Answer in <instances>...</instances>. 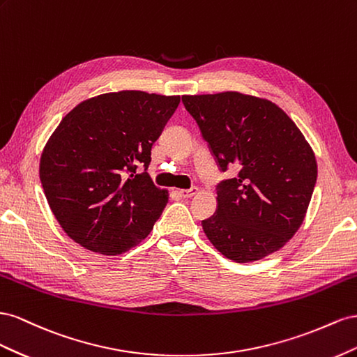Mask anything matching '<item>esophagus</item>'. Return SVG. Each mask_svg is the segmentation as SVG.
I'll use <instances>...</instances> for the list:
<instances>
[{"label": "esophagus", "instance_id": "1", "mask_svg": "<svg viewBox=\"0 0 357 357\" xmlns=\"http://www.w3.org/2000/svg\"><path fill=\"white\" fill-rule=\"evenodd\" d=\"M197 192H199V188L192 187V188H188V190H179V196L184 197V199H188V197L196 196Z\"/></svg>", "mask_w": 357, "mask_h": 357}]
</instances>
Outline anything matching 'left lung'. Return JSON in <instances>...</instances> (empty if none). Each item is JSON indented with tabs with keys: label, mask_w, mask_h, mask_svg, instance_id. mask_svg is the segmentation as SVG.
<instances>
[{
	"label": "left lung",
	"mask_w": 357,
	"mask_h": 357,
	"mask_svg": "<svg viewBox=\"0 0 357 357\" xmlns=\"http://www.w3.org/2000/svg\"><path fill=\"white\" fill-rule=\"evenodd\" d=\"M220 172L217 211L202 221L208 239L238 263L260 260L298 231L317 182L308 142L272 101L235 91L184 96Z\"/></svg>",
	"instance_id": "1"
}]
</instances>
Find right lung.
<instances>
[{
    "instance_id": "obj_1",
    "label": "right lung",
    "mask_w": 357,
    "mask_h": 357,
    "mask_svg": "<svg viewBox=\"0 0 357 357\" xmlns=\"http://www.w3.org/2000/svg\"><path fill=\"white\" fill-rule=\"evenodd\" d=\"M179 101L121 91L82 101L59 122L40 158V181L79 245L115 256L149 235L169 202L146 172L151 149Z\"/></svg>"
}]
</instances>
